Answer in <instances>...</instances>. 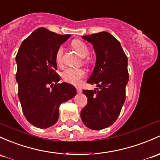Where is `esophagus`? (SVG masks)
<instances>
[{"mask_svg":"<svg viewBox=\"0 0 160 160\" xmlns=\"http://www.w3.org/2000/svg\"><path fill=\"white\" fill-rule=\"evenodd\" d=\"M76 90H77V92L78 93H82V89H80V87H76Z\"/></svg>","mask_w":160,"mask_h":160,"instance_id":"obj_1","label":"esophagus"}]
</instances>
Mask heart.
I'll list each match as a JSON object with an SVG mask.
<instances>
[{
    "label": "heart",
    "instance_id": "b5f03b06",
    "mask_svg": "<svg viewBox=\"0 0 160 160\" xmlns=\"http://www.w3.org/2000/svg\"><path fill=\"white\" fill-rule=\"evenodd\" d=\"M72 46L77 50V53L83 58V62L86 65H89L90 63V60L87 58V55L90 53V50L87 45L84 42L80 40H74L72 42ZM63 47L60 46L57 50L55 53V61L58 66L61 67L63 65ZM85 71L81 68H68L65 69L61 73V77L63 81L71 84H79L81 79L84 77Z\"/></svg>",
    "mask_w": 160,
    "mask_h": 160
}]
</instances>
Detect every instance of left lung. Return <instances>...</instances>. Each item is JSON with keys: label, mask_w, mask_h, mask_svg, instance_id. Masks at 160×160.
Wrapping results in <instances>:
<instances>
[{"label": "left lung", "mask_w": 160, "mask_h": 160, "mask_svg": "<svg viewBox=\"0 0 160 160\" xmlns=\"http://www.w3.org/2000/svg\"><path fill=\"white\" fill-rule=\"evenodd\" d=\"M82 38L93 44L97 55L96 66L87 83L97 84L98 88L83 90L87 103L80 117L86 127L99 130L114 123L125 102L129 80L127 57L120 42L107 32Z\"/></svg>", "instance_id": "8db88e82"}]
</instances>
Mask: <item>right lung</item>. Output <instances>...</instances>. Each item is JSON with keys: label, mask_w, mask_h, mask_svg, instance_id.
I'll list each match as a JSON object with an SVG mask.
<instances>
[{"label": "right lung", "mask_w": 160, "mask_h": 160, "mask_svg": "<svg viewBox=\"0 0 160 160\" xmlns=\"http://www.w3.org/2000/svg\"><path fill=\"white\" fill-rule=\"evenodd\" d=\"M70 37L40 28L21 43L16 56L18 97L27 120L40 129L54 125L59 107L77 94L75 87L58 83L57 50Z\"/></svg>", "instance_id": "add662e5"}]
</instances>
